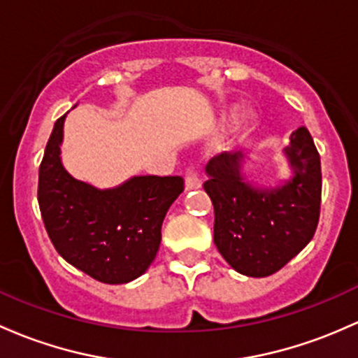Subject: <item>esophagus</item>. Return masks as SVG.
Returning <instances> with one entry per match:
<instances>
[{
  "mask_svg": "<svg viewBox=\"0 0 358 358\" xmlns=\"http://www.w3.org/2000/svg\"><path fill=\"white\" fill-rule=\"evenodd\" d=\"M202 187V182L199 180V176L195 175L192 169L187 171V176H185V190L190 192V190H199Z\"/></svg>",
  "mask_w": 358,
  "mask_h": 358,
  "instance_id": "34e87169",
  "label": "esophagus"
}]
</instances>
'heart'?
<instances>
[{
	"mask_svg": "<svg viewBox=\"0 0 358 358\" xmlns=\"http://www.w3.org/2000/svg\"><path fill=\"white\" fill-rule=\"evenodd\" d=\"M229 120H231V113L223 115V122H229ZM257 123H259L257 115L250 110L243 111L242 115L236 116L235 123H233V130H231L233 141H238V142L245 141L248 135L254 134V130L257 129Z\"/></svg>",
	"mask_w": 358,
	"mask_h": 358,
	"instance_id": "heart-1",
	"label": "heart"
}]
</instances>
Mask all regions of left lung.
<instances>
[{"mask_svg": "<svg viewBox=\"0 0 358 358\" xmlns=\"http://www.w3.org/2000/svg\"><path fill=\"white\" fill-rule=\"evenodd\" d=\"M288 178L259 183L250 159L223 152L206 166L204 189L214 206V243L236 273L274 274L314 236L321 206V159L307 129L283 150Z\"/></svg>", "mask_w": 358, "mask_h": 358, "instance_id": "left-lung-1", "label": "left lung"}]
</instances>
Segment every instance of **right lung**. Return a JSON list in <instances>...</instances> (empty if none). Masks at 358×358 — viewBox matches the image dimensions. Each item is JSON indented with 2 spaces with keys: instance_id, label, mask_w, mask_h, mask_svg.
<instances>
[{
  "instance_id": "right-lung-1",
  "label": "right lung",
  "mask_w": 358,
  "mask_h": 358,
  "mask_svg": "<svg viewBox=\"0 0 358 358\" xmlns=\"http://www.w3.org/2000/svg\"><path fill=\"white\" fill-rule=\"evenodd\" d=\"M66 115L55 123L39 168L44 227L58 254L73 268L108 285L137 280L156 259L169 206L183 192L182 176H131L97 189L63 166Z\"/></svg>"
}]
</instances>
